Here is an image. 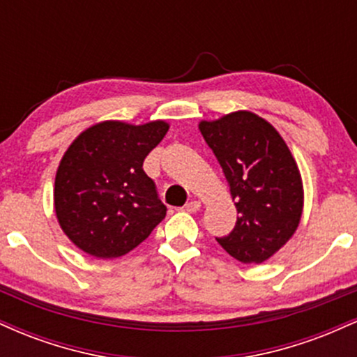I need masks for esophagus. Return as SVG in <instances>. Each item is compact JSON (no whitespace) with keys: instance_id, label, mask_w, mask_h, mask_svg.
Returning <instances> with one entry per match:
<instances>
[{"instance_id":"obj_1","label":"esophagus","mask_w":357,"mask_h":357,"mask_svg":"<svg viewBox=\"0 0 357 357\" xmlns=\"http://www.w3.org/2000/svg\"><path fill=\"white\" fill-rule=\"evenodd\" d=\"M199 208H202V203L196 202V199H192V202H190L186 204V206H184V210L190 211V213H196L199 210Z\"/></svg>"}]
</instances>
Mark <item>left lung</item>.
<instances>
[{
    "mask_svg": "<svg viewBox=\"0 0 357 357\" xmlns=\"http://www.w3.org/2000/svg\"><path fill=\"white\" fill-rule=\"evenodd\" d=\"M230 184L238 218L221 248L241 264H261L297 230L304 191L298 167L280 134L252 112L199 124Z\"/></svg>",
    "mask_w": 357,
    "mask_h": 357,
    "instance_id": "left-lung-1",
    "label": "left lung"
}]
</instances>
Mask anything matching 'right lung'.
<instances>
[{"mask_svg":"<svg viewBox=\"0 0 357 357\" xmlns=\"http://www.w3.org/2000/svg\"><path fill=\"white\" fill-rule=\"evenodd\" d=\"M167 129L162 121L144 126L100 122L84 130L63 154L53 195L56 218L85 253L126 255L166 216L142 162Z\"/></svg>","mask_w":357,"mask_h":357,"instance_id":"1","label":"right lung"}]
</instances>
